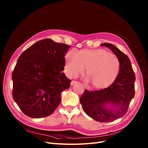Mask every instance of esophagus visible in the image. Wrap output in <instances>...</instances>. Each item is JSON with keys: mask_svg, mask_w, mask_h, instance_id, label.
Returning a JSON list of instances; mask_svg holds the SVG:
<instances>
[{"mask_svg": "<svg viewBox=\"0 0 148 148\" xmlns=\"http://www.w3.org/2000/svg\"><path fill=\"white\" fill-rule=\"evenodd\" d=\"M77 83H78V82H76V81H72L71 82V86H73V85H74L75 84H77Z\"/></svg>", "mask_w": 148, "mask_h": 148, "instance_id": "obj_1", "label": "esophagus"}]
</instances>
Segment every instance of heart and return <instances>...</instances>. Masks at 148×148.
<instances>
[{
    "label": "heart",
    "mask_w": 148,
    "mask_h": 148,
    "mask_svg": "<svg viewBox=\"0 0 148 148\" xmlns=\"http://www.w3.org/2000/svg\"><path fill=\"white\" fill-rule=\"evenodd\" d=\"M92 85L97 88L110 86L117 78L120 62L118 57L101 49H84L78 53L71 50L65 56L64 71L69 78H75L84 72Z\"/></svg>",
    "instance_id": "b5f03b06"
}]
</instances>
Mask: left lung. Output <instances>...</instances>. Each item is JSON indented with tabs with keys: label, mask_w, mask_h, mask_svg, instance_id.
I'll list each match as a JSON object with an SVG mask.
<instances>
[{
	"label": "left lung",
	"mask_w": 148,
	"mask_h": 148,
	"mask_svg": "<svg viewBox=\"0 0 148 148\" xmlns=\"http://www.w3.org/2000/svg\"><path fill=\"white\" fill-rule=\"evenodd\" d=\"M101 46L109 48L118 57L120 71L115 81L108 87L99 90H85L79 101L84 112L99 122H111L126 114L130 103L135 96L136 79L131 62L125 53L113 45L104 43ZM110 103L114 106L108 110L105 106Z\"/></svg>",
	"instance_id": "left-lung-1"
}]
</instances>
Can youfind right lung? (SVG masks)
Wrapping results in <instances>:
<instances>
[{"label":"right lung","mask_w":148,"mask_h":148,"mask_svg":"<svg viewBox=\"0 0 148 148\" xmlns=\"http://www.w3.org/2000/svg\"><path fill=\"white\" fill-rule=\"evenodd\" d=\"M70 45L41 40L19 57L12 73V96L22 112L32 118L52 114L60 104L61 92L71 80L64 73Z\"/></svg>","instance_id":"obj_1"}]
</instances>
